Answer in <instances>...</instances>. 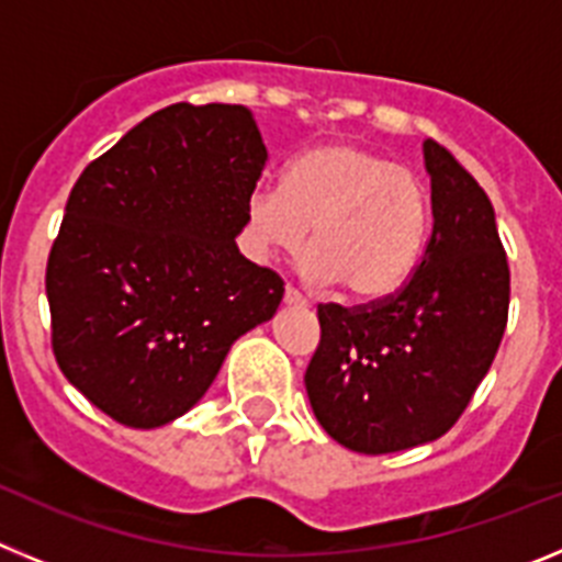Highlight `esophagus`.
Wrapping results in <instances>:
<instances>
[{
    "instance_id": "1",
    "label": "esophagus",
    "mask_w": 562,
    "mask_h": 562,
    "mask_svg": "<svg viewBox=\"0 0 562 562\" xmlns=\"http://www.w3.org/2000/svg\"><path fill=\"white\" fill-rule=\"evenodd\" d=\"M284 304L286 306H306V304H310V301H306V297L301 295V292H297L295 286H286V290H284Z\"/></svg>"
}]
</instances>
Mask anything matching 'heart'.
I'll return each instance as SVG.
<instances>
[{
	"instance_id": "obj_1",
	"label": "heart",
	"mask_w": 562,
	"mask_h": 562,
	"mask_svg": "<svg viewBox=\"0 0 562 562\" xmlns=\"http://www.w3.org/2000/svg\"><path fill=\"white\" fill-rule=\"evenodd\" d=\"M304 276L342 284L362 301L394 295L414 276L430 231V193L419 173L351 140L306 148L284 186L245 200V247L256 261L295 252L310 236Z\"/></svg>"
}]
</instances>
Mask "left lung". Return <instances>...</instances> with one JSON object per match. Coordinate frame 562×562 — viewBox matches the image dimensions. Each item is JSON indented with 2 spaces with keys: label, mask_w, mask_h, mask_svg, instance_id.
I'll return each instance as SVG.
<instances>
[{
  "label": "left lung",
  "mask_w": 562,
  "mask_h": 562,
  "mask_svg": "<svg viewBox=\"0 0 562 562\" xmlns=\"http://www.w3.org/2000/svg\"><path fill=\"white\" fill-rule=\"evenodd\" d=\"M434 233L396 295L317 310L306 394L321 428L355 453L419 448L448 434L484 380L509 310V265L484 188L439 143H422Z\"/></svg>",
  "instance_id": "1"
}]
</instances>
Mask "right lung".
Returning a JSON list of instances; mask_svg holds the SVG:
<instances>
[{
    "label": "right lung",
    "instance_id": "add662e5",
    "mask_svg": "<svg viewBox=\"0 0 562 562\" xmlns=\"http://www.w3.org/2000/svg\"><path fill=\"white\" fill-rule=\"evenodd\" d=\"M265 162L250 109L173 103L78 177L47 261L53 351L114 422L180 419L276 315L284 281L236 245Z\"/></svg>",
    "mask_w": 562,
    "mask_h": 562
}]
</instances>
